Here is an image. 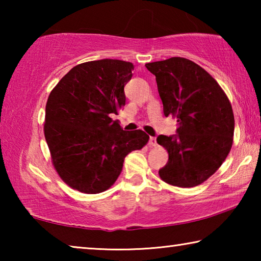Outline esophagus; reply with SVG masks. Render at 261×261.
Returning <instances> with one entry per match:
<instances>
[{"label":"esophagus","mask_w":261,"mask_h":261,"mask_svg":"<svg viewBox=\"0 0 261 261\" xmlns=\"http://www.w3.org/2000/svg\"><path fill=\"white\" fill-rule=\"evenodd\" d=\"M148 144H149V146L151 147H154V146H156V138L155 137H149V141H148Z\"/></svg>","instance_id":"1"}]
</instances>
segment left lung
I'll use <instances>...</instances> for the list:
<instances>
[{"label": "left lung", "mask_w": 261, "mask_h": 261, "mask_svg": "<svg viewBox=\"0 0 261 261\" xmlns=\"http://www.w3.org/2000/svg\"><path fill=\"white\" fill-rule=\"evenodd\" d=\"M156 79L163 113L177 118L176 135L156 138L169 159L159 175L192 188L211 177L230 152L235 120L229 99L211 74L184 57L146 63Z\"/></svg>", "instance_id": "8db88e82"}]
</instances>
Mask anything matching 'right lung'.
Listing matches in <instances>:
<instances>
[{
    "instance_id": "obj_1",
    "label": "right lung",
    "mask_w": 261,
    "mask_h": 261,
    "mask_svg": "<svg viewBox=\"0 0 261 261\" xmlns=\"http://www.w3.org/2000/svg\"><path fill=\"white\" fill-rule=\"evenodd\" d=\"M134 64L105 59L73 67L48 96L45 138L53 165L69 187L94 194L120 176L125 156L149 137L123 130L112 116L125 106Z\"/></svg>"
}]
</instances>
